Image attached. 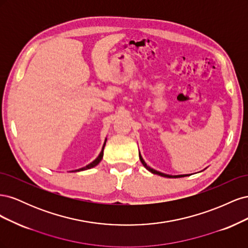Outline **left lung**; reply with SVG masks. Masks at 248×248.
<instances>
[{"instance_id": "1", "label": "left lung", "mask_w": 248, "mask_h": 248, "mask_svg": "<svg viewBox=\"0 0 248 248\" xmlns=\"http://www.w3.org/2000/svg\"><path fill=\"white\" fill-rule=\"evenodd\" d=\"M139 156H140V162L142 163V166H144L150 172H152V174H155V175H159L161 177H167V178H182V177H186V176H190L189 174H186V175H168V174H164V172H161V171H158L152 168H150L148 164L145 162L144 158H142L141 155H140V152L139 151Z\"/></svg>"}]
</instances>
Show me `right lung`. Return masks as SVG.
<instances>
[{"label": "right lung", "mask_w": 248, "mask_h": 248, "mask_svg": "<svg viewBox=\"0 0 248 248\" xmlns=\"http://www.w3.org/2000/svg\"><path fill=\"white\" fill-rule=\"evenodd\" d=\"M107 140H108V139L106 138V140H104L103 145H102V148H101V151H100L99 155L96 157V159H95V160H93L91 163H89L88 166H86V167H84V168H80V169H78V170H71V171H81V170H89V169H92V168L96 167L97 164H98V163L101 161V159H102V157H103V150H104V147H106Z\"/></svg>", "instance_id": "add662e5"}]
</instances>
